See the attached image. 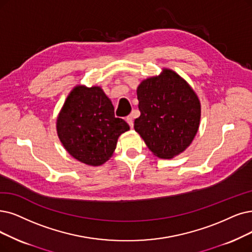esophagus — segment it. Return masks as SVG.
<instances>
[{
  "label": "esophagus",
  "instance_id": "1",
  "mask_svg": "<svg viewBox=\"0 0 252 252\" xmlns=\"http://www.w3.org/2000/svg\"><path fill=\"white\" fill-rule=\"evenodd\" d=\"M126 121L127 123L129 124V126L133 128V115H129L127 118H126Z\"/></svg>",
  "mask_w": 252,
  "mask_h": 252
}]
</instances>
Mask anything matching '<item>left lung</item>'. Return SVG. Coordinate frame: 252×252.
Listing matches in <instances>:
<instances>
[{
    "label": "left lung",
    "instance_id": "8db88e82",
    "mask_svg": "<svg viewBox=\"0 0 252 252\" xmlns=\"http://www.w3.org/2000/svg\"><path fill=\"white\" fill-rule=\"evenodd\" d=\"M140 116L135 131L152 153L170 159L190 146L200 121V102L185 79L170 69L143 80L136 90Z\"/></svg>",
    "mask_w": 252,
    "mask_h": 252
}]
</instances>
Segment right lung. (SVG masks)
I'll list each match as a JSON object with an SVG mask.
<instances>
[{
    "label": "right lung",
    "instance_id": "add662e5",
    "mask_svg": "<svg viewBox=\"0 0 252 252\" xmlns=\"http://www.w3.org/2000/svg\"><path fill=\"white\" fill-rule=\"evenodd\" d=\"M129 130L115 117L110 99L100 87L76 86L57 119V132L67 152L76 160L99 166L112 157L119 136Z\"/></svg>",
    "mask_w": 252,
    "mask_h": 252
}]
</instances>
